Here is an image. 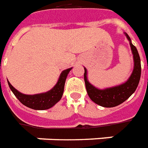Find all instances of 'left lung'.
<instances>
[{"mask_svg": "<svg viewBox=\"0 0 148 148\" xmlns=\"http://www.w3.org/2000/svg\"><path fill=\"white\" fill-rule=\"evenodd\" d=\"M127 39L129 41L131 50L133 55L134 69L130 77L126 82L119 85L113 86L111 88L99 89L92 85L88 79V71L84 68V82H85L87 92L89 98L96 103V104L104 108H113L119 105L135 92L138 87L140 76H141V63L139 53L135 46L132 43V40L129 36L124 32Z\"/></svg>", "mask_w": 148, "mask_h": 148, "instance_id": "8db88e82", "label": "left lung"}]
</instances>
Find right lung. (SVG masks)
<instances>
[{
	"mask_svg": "<svg viewBox=\"0 0 148 148\" xmlns=\"http://www.w3.org/2000/svg\"><path fill=\"white\" fill-rule=\"evenodd\" d=\"M72 68L64 70L59 76L56 85L46 92L26 95L20 92L8 80V84L12 93L20 100V102L29 108L34 110H46L51 108L61 99L64 89V84L67 76Z\"/></svg>",
	"mask_w": 148,
	"mask_h": 148,
	"instance_id": "add662e5",
	"label": "right lung"
}]
</instances>
